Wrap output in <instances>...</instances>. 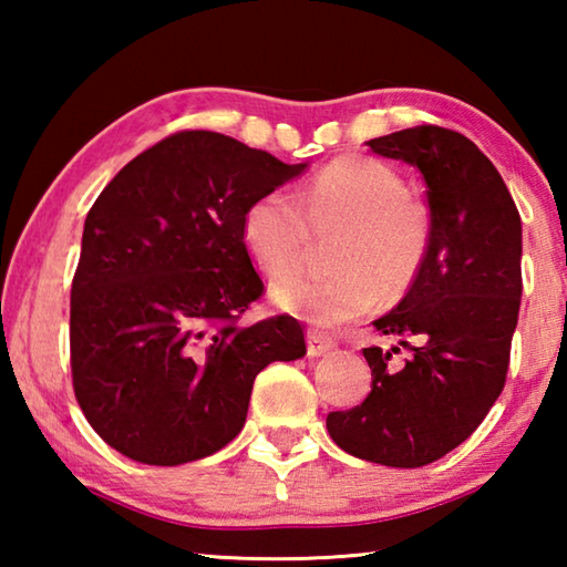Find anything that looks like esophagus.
Listing matches in <instances>:
<instances>
[{
    "instance_id": "esophagus-1",
    "label": "esophagus",
    "mask_w": 567,
    "mask_h": 567,
    "mask_svg": "<svg viewBox=\"0 0 567 567\" xmlns=\"http://www.w3.org/2000/svg\"><path fill=\"white\" fill-rule=\"evenodd\" d=\"M334 338H330V334H324L320 330H307V354L310 358H320V354L334 350Z\"/></svg>"
}]
</instances>
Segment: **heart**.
Returning a JSON list of instances; mask_svg holds the SVG:
<instances>
[{"label":"heart","mask_w":567,"mask_h":567,"mask_svg":"<svg viewBox=\"0 0 567 567\" xmlns=\"http://www.w3.org/2000/svg\"><path fill=\"white\" fill-rule=\"evenodd\" d=\"M340 233L328 277H297L272 290V302L307 322L340 324L398 297L417 280L427 260L430 213L408 195L395 169L370 157H340L322 167L297 199L265 192L247 207L243 237L270 280L300 270L312 235Z\"/></svg>","instance_id":"obj_1"}]
</instances>
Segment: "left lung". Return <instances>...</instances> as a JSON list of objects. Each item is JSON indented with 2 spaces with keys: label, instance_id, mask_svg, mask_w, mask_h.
Instances as JSON below:
<instances>
[{
  "label": "left lung",
  "instance_id": "1",
  "mask_svg": "<svg viewBox=\"0 0 567 567\" xmlns=\"http://www.w3.org/2000/svg\"><path fill=\"white\" fill-rule=\"evenodd\" d=\"M368 147L410 162L427 185V260L395 310L372 322L380 334L422 342L405 362L392 358L400 348H364L370 395L330 412L328 433L360 460L422 467L465 443L505 388L523 295V227L501 172L465 134L420 124Z\"/></svg>",
  "mask_w": 567,
  "mask_h": 567
}]
</instances>
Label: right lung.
Instances as JSON below:
<instances>
[{
    "label": "right lung",
    "mask_w": 567,
    "mask_h": 567,
    "mask_svg": "<svg viewBox=\"0 0 567 567\" xmlns=\"http://www.w3.org/2000/svg\"><path fill=\"white\" fill-rule=\"evenodd\" d=\"M307 165L185 130L124 165L84 219L72 280L74 398L145 465L207 457L245 425L257 372L307 352L300 322L239 324L265 285L243 219Z\"/></svg>",
    "instance_id": "obj_1"
}]
</instances>
